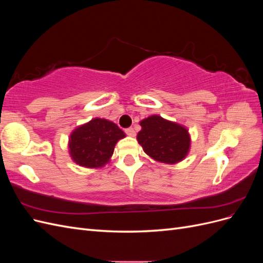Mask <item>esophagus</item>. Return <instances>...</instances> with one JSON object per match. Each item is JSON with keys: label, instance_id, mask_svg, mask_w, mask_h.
Segmentation results:
<instances>
[{"label": "esophagus", "instance_id": "obj_1", "mask_svg": "<svg viewBox=\"0 0 263 263\" xmlns=\"http://www.w3.org/2000/svg\"><path fill=\"white\" fill-rule=\"evenodd\" d=\"M125 133H126L127 135H128V136H130V137L135 136V130H134L133 127H129V128H126V129H125Z\"/></svg>", "mask_w": 263, "mask_h": 263}]
</instances>
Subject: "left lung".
<instances>
[{
  "mask_svg": "<svg viewBox=\"0 0 263 263\" xmlns=\"http://www.w3.org/2000/svg\"><path fill=\"white\" fill-rule=\"evenodd\" d=\"M140 125L142 129L137 135L138 142L155 160L177 163L186 156L190 136L184 127L157 115L144 119Z\"/></svg>",
  "mask_w": 263,
  "mask_h": 263,
  "instance_id": "8db88e82",
  "label": "left lung"
}]
</instances>
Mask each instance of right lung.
I'll list each match as a JSON object with an SVG mask.
<instances>
[{"mask_svg":"<svg viewBox=\"0 0 263 263\" xmlns=\"http://www.w3.org/2000/svg\"><path fill=\"white\" fill-rule=\"evenodd\" d=\"M124 137V132L116 124L94 118L71 134L70 155L79 165L98 168L108 161L116 142Z\"/></svg>","mask_w":263,"mask_h":263,"instance_id":"right-lung-1","label":"right lung"}]
</instances>
